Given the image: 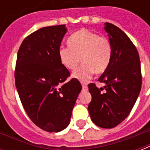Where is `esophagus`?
Segmentation results:
<instances>
[{
  "label": "esophagus",
  "mask_w": 150,
  "mask_h": 150,
  "mask_svg": "<svg viewBox=\"0 0 150 150\" xmlns=\"http://www.w3.org/2000/svg\"><path fill=\"white\" fill-rule=\"evenodd\" d=\"M82 88H83V91H88V88L86 86V85H83V87H82Z\"/></svg>",
  "instance_id": "1"
}]
</instances>
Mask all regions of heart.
<instances>
[{
	"mask_svg": "<svg viewBox=\"0 0 150 150\" xmlns=\"http://www.w3.org/2000/svg\"><path fill=\"white\" fill-rule=\"evenodd\" d=\"M68 47H61L59 58L68 71L81 67L72 74V78L87 83L93 73L101 74L106 70L111 59V44L107 38L99 37L93 32L81 30L73 34L67 41Z\"/></svg>",
	"mask_w": 150,
	"mask_h": 150,
	"instance_id": "obj_1",
	"label": "heart"
}]
</instances>
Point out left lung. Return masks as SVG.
<instances>
[{"label": "left lung", "instance_id": "1", "mask_svg": "<svg viewBox=\"0 0 150 150\" xmlns=\"http://www.w3.org/2000/svg\"><path fill=\"white\" fill-rule=\"evenodd\" d=\"M104 30L111 44L108 66L98 81L104 88L88 84L91 101L88 112L92 122L112 129L122 122L134 106L142 89L139 54L129 38L116 25L105 22Z\"/></svg>", "mask_w": 150, "mask_h": 150}]
</instances>
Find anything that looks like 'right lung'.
Returning a JSON list of instances; mask_svg holds the SVG:
<instances>
[{"label": "right lung", "mask_w": 150, "mask_h": 150, "mask_svg": "<svg viewBox=\"0 0 150 150\" xmlns=\"http://www.w3.org/2000/svg\"><path fill=\"white\" fill-rule=\"evenodd\" d=\"M65 25L41 28L24 39L19 48L15 84L22 106L40 129L58 132L70 124L82 86L65 82L70 72L60 62L59 50Z\"/></svg>", "instance_id": "1"}]
</instances>
